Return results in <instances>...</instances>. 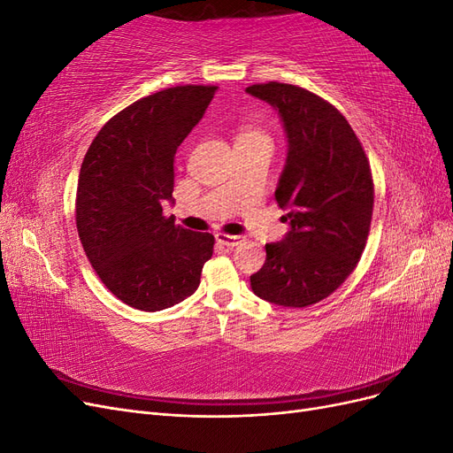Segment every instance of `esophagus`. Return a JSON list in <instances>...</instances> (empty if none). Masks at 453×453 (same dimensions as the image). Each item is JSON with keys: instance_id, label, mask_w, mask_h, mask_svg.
Instances as JSON below:
<instances>
[{"instance_id": "34e87169", "label": "esophagus", "mask_w": 453, "mask_h": 453, "mask_svg": "<svg viewBox=\"0 0 453 453\" xmlns=\"http://www.w3.org/2000/svg\"><path fill=\"white\" fill-rule=\"evenodd\" d=\"M245 238L243 236H232V234H217V242L226 248H236Z\"/></svg>"}]
</instances>
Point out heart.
Wrapping results in <instances>:
<instances>
[{"label": "heart", "mask_w": 453, "mask_h": 453, "mask_svg": "<svg viewBox=\"0 0 453 453\" xmlns=\"http://www.w3.org/2000/svg\"><path fill=\"white\" fill-rule=\"evenodd\" d=\"M236 142H270V140H268V135L265 132H260L258 128L243 127V128H240V132L236 135Z\"/></svg>", "instance_id": "1"}]
</instances>
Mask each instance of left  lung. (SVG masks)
Listing matches in <instances>:
<instances>
[{
	"label": "left lung",
	"instance_id": "8db88e82",
	"mask_svg": "<svg viewBox=\"0 0 453 453\" xmlns=\"http://www.w3.org/2000/svg\"><path fill=\"white\" fill-rule=\"evenodd\" d=\"M248 92L280 111L289 140L276 202L291 230L266 243L251 289L272 304L306 308L333 295L365 251L374 180L365 149L338 109L303 87L258 83Z\"/></svg>",
	"mask_w": 453,
	"mask_h": 453
}]
</instances>
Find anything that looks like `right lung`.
Here are the masks:
<instances>
[{
    "instance_id": "right-lung-1",
    "label": "right lung",
    "mask_w": 453,
    "mask_h": 453,
    "mask_svg": "<svg viewBox=\"0 0 453 453\" xmlns=\"http://www.w3.org/2000/svg\"><path fill=\"white\" fill-rule=\"evenodd\" d=\"M217 87L181 85L130 104L109 119L81 164L75 223L102 283L122 303L158 311L193 295L210 232L162 213L172 200L175 150L203 117Z\"/></svg>"
}]
</instances>
